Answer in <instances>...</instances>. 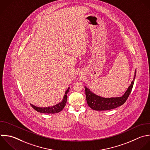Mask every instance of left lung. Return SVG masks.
Masks as SVG:
<instances>
[{
	"mask_svg": "<svg viewBox=\"0 0 150 150\" xmlns=\"http://www.w3.org/2000/svg\"><path fill=\"white\" fill-rule=\"evenodd\" d=\"M135 75L136 71H135L134 77L132 81L131 82V85L128 87V89L124 94V95L119 97L104 98L97 96L96 94H94L91 91H90V90L88 88L84 87L87 104L93 110L96 111L109 110L121 106V105L124 104V103L126 101L129 95L131 93L134 83Z\"/></svg>",
	"mask_w": 150,
	"mask_h": 150,
	"instance_id": "8db88e82",
	"label": "left lung"
}]
</instances>
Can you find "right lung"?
I'll return each mask as SVG.
<instances>
[{
  "mask_svg": "<svg viewBox=\"0 0 150 150\" xmlns=\"http://www.w3.org/2000/svg\"><path fill=\"white\" fill-rule=\"evenodd\" d=\"M69 91V87L68 89L66 90L65 94L64 96L63 99L62 101L59 103V104H57L56 105L52 106V107H38L36 106H35L33 104H31L32 107L37 111L41 112V113H45V114H54L59 112L61 111L64 107H65L66 103H67V94L68 93Z\"/></svg>",
  "mask_w": 150,
  "mask_h": 150,
  "instance_id": "right-lung-1",
  "label": "right lung"
}]
</instances>
